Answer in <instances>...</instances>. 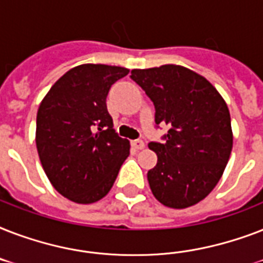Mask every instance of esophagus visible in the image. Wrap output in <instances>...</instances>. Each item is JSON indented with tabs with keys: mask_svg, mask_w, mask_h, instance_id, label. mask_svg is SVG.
Masks as SVG:
<instances>
[{
	"mask_svg": "<svg viewBox=\"0 0 263 263\" xmlns=\"http://www.w3.org/2000/svg\"><path fill=\"white\" fill-rule=\"evenodd\" d=\"M131 146L136 150H142L144 148V142L142 139H136V140H132L131 142Z\"/></svg>",
	"mask_w": 263,
	"mask_h": 263,
	"instance_id": "34e87169",
	"label": "esophagus"
}]
</instances>
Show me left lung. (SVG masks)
Wrapping results in <instances>:
<instances>
[{
	"label": "left lung",
	"instance_id": "8db88e82",
	"mask_svg": "<svg viewBox=\"0 0 263 263\" xmlns=\"http://www.w3.org/2000/svg\"><path fill=\"white\" fill-rule=\"evenodd\" d=\"M131 79L156 107V124L166 125L165 142H150L157 165L147 172L153 195L172 209L196 204L220 181L232 152L231 116L209 80L185 67L132 69Z\"/></svg>",
	"mask_w": 263,
	"mask_h": 263
}]
</instances>
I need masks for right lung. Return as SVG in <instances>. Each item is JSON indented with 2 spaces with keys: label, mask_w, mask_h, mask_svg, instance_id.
I'll list each match as a JSON object with an SVG mask.
<instances>
[{
  "label": "right lung",
  "mask_w": 263,
  "mask_h": 263,
  "mask_svg": "<svg viewBox=\"0 0 263 263\" xmlns=\"http://www.w3.org/2000/svg\"><path fill=\"white\" fill-rule=\"evenodd\" d=\"M129 69L83 64L60 78L39 105L36 148L51 185L75 203L102 199L129 156L106 107L111 84Z\"/></svg>",
  "instance_id": "add662e5"
}]
</instances>
